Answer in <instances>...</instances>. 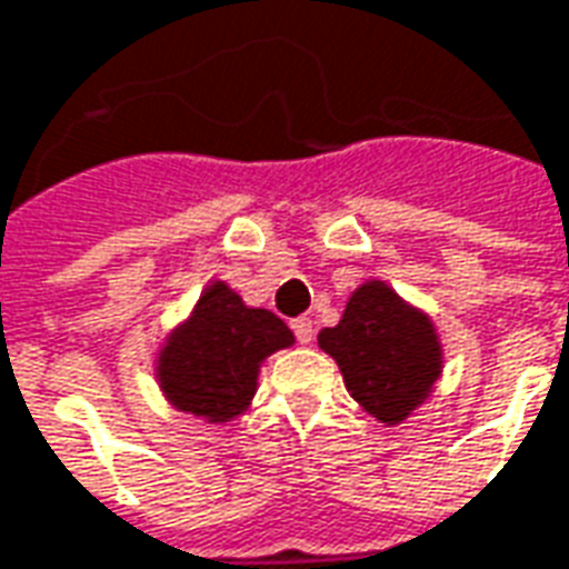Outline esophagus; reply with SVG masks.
<instances>
[{
	"label": "esophagus",
	"instance_id": "esophagus-1",
	"mask_svg": "<svg viewBox=\"0 0 569 569\" xmlns=\"http://www.w3.org/2000/svg\"><path fill=\"white\" fill-rule=\"evenodd\" d=\"M291 328H293V337H297L300 343H312V337H316L312 319H307V316H300V319H293Z\"/></svg>",
	"mask_w": 569,
	"mask_h": 569
}]
</instances>
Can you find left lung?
Returning a JSON list of instances; mask_svg holds the SVG:
<instances>
[{
    "label": "left lung",
    "instance_id": "obj_1",
    "mask_svg": "<svg viewBox=\"0 0 569 569\" xmlns=\"http://www.w3.org/2000/svg\"><path fill=\"white\" fill-rule=\"evenodd\" d=\"M350 397L383 425H399L440 378V343L425 312L402 303L383 281L352 293L343 319L319 335Z\"/></svg>",
    "mask_w": 569,
    "mask_h": 569
}]
</instances>
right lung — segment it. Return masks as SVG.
<instances>
[{
    "label": "right lung",
    "instance_id": "right-lung-1",
    "mask_svg": "<svg viewBox=\"0 0 569 569\" xmlns=\"http://www.w3.org/2000/svg\"><path fill=\"white\" fill-rule=\"evenodd\" d=\"M291 343V328L278 316L247 309L238 293L217 281L160 352V387L179 411L229 421L253 399L262 359Z\"/></svg>",
    "mask_w": 569,
    "mask_h": 569
}]
</instances>
